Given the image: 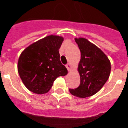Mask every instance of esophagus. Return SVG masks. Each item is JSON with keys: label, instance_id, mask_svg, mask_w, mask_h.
<instances>
[{"label": "esophagus", "instance_id": "34e87169", "mask_svg": "<svg viewBox=\"0 0 128 128\" xmlns=\"http://www.w3.org/2000/svg\"><path fill=\"white\" fill-rule=\"evenodd\" d=\"M66 66V68H67V69H68V71H69V72H71V70H72V64L69 63V64H67Z\"/></svg>", "mask_w": 128, "mask_h": 128}]
</instances>
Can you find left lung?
Masks as SVG:
<instances>
[{"mask_svg": "<svg viewBox=\"0 0 128 128\" xmlns=\"http://www.w3.org/2000/svg\"><path fill=\"white\" fill-rule=\"evenodd\" d=\"M81 52L78 66L80 84L70 89L72 95L85 98L99 92L109 78L111 63L102 50L84 38H75Z\"/></svg>", "mask_w": 128, "mask_h": 128, "instance_id": "1", "label": "left lung"}]
</instances>
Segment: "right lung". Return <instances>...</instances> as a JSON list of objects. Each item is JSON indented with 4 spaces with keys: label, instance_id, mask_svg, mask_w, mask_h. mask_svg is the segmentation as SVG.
Instances as JSON below:
<instances>
[{
    "label": "right lung",
    "instance_id": "add662e5",
    "mask_svg": "<svg viewBox=\"0 0 128 128\" xmlns=\"http://www.w3.org/2000/svg\"><path fill=\"white\" fill-rule=\"evenodd\" d=\"M64 38L49 35L31 44L18 60V72L27 89L36 94L47 93L56 78L68 70L60 60L59 49Z\"/></svg>",
    "mask_w": 128,
    "mask_h": 128
}]
</instances>
